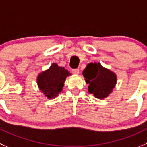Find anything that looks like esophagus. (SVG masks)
I'll return each mask as SVG.
<instances>
[{
	"label": "esophagus",
	"mask_w": 147,
	"mask_h": 147,
	"mask_svg": "<svg viewBox=\"0 0 147 147\" xmlns=\"http://www.w3.org/2000/svg\"><path fill=\"white\" fill-rule=\"evenodd\" d=\"M72 72L73 74H75V75H78L79 72H80V70H79L78 69H72Z\"/></svg>",
	"instance_id": "esophagus-1"
}]
</instances>
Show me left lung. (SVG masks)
Returning a JSON list of instances; mask_svg holds the SVG:
<instances>
[{"label": "left lung", "mask_w": 147, "mask_h": 147, "mask_svg": "<svg viewBox=\"0 0 147 147\" xmlns=\"http://www.w3.org/2000/svg\"><path fill=\"white\" fill-rule=\"evenodd\" d=\"M83 75L88 84V92L98 99L108 97L117 84L116 74L103 67L99 62L88 64Z\"/></svg>", "instance_id": "left-lung-1"}]
</instances>
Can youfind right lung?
<instances>
[{"instance_id":"right-lung-1","label":"right lung","mask_w":147,"mask_h":147,"mask_svg":"<svg viewBox=\"0 0 147 147\" xmlns=\"http://www.w3.org/2000/svg\"><path fill=\"white\" fill-rule=\"evenodd\" d=\"M69 75L71 74L68 70L53 63L49 69L42 71L37 77L38 88L44 96L53 99L62 91L66 78Z\"/></svg>"}]
</instances>
